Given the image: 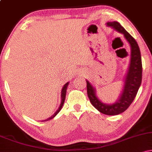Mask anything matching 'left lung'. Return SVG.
Returning <instances> with one entry per match:
<instances>
[{
    "mask_svg": "<svg viewBox=\"0 0 152 152\" xmlns=\"http://www.w3.org/2000/svg\"><path fill=\"white\" fill-rule=\"evenodd\" d=\"M106 26L111 27L117 32L123 34L125 39L129 43L131 48L130 62L125 75L124 86L121 93L117 100L113 104H105L99 99L96 95V90L88 80L87 94L91 103L94 107L102 114L106 115H118L128 109L133 102L139 87L142 83V64L140 50L135 39L116 21L107 22Z\"/></svg>",
    "mask_w": 152,
    "mask_h": 152,
    "instance_id": "8db88e82",
    "label": "left lung"
}]
</instances>
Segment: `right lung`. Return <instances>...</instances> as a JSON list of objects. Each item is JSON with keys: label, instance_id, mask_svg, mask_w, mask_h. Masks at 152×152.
Segmentation results:
<instances>
[{"label": "right lung", "instance_id": "right-lung-1", "mask_svg": "<svg viewBox=\"0 0 152 152\" xmlns=\"http://www.w3.org/2000/svg\"><path fill=\"white\" fill-rule=\"evenodd\" d=\"M69 82H67V83H65V85L63 86L62 90H61V104H60V106H59L58 109L56 110V112L54 113V114L52 115L50 117L46 118V119H45V120H43V121H48V120H50L51 118L55 117V116H56L57 114H58V113L59 112V111H61V109L62 107H63V105H64V101H65L66 94V89H67V87H68V85H69Z\"/></svg>", "mask_w": 152, "mask_h": 152}]
</instances>
